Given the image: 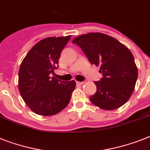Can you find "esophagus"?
I'll return each instance as SVG.
<instances>
[{
    "label": "esophagus",
    "instance_id": "obj_1",
    "mask_svg": "<svg viewBox=\"0 0 150 150\" xmlns=\"http://www.w3.org/2000/svg\"><path fill=\"white\" fill-rule=\"evenodd\" d=\"M84 83H85L84 81H76V84H77V85H82Z\"/></svg>",
    "mask_w": 150,
    "mask_h": 150
}]
</instances>
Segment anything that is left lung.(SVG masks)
I'll return each mask as SVG.
<instances>
[{
    "label": "left lung",
    "instance_id": "left-lung-1",
    "mask_svg": "<svg viewBox=\"0 0 150 150\" xmlns=\"http://www.w3.org/2000/svg\"><path fill=\"white\" fill-rule=\"evenodd\" d=\"M81 48L89 62L100 65V81H94L96 93L91 102L107 110L124 105L133 94L138 69L133 54L116 39L100 33H89L72 40Z\"/></svg>",
    "mask_w": 150,
    "mask_h": 150
}]
</instances>
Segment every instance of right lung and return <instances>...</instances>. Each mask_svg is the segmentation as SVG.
Masks as SVG:
<instances>
[{
	"label": "right lung",
	"mask_w": 150,
	"mask_h": 150,
	"mask_svg": "<svg viewBox=\"0 0 150 150\" xmlns=\"http://www.w3.org/2000/svg\"><path fill=\"white\" fill-rule=\"evenodd\" d=\"M71 36L48 37L28 52L19 69V91L26 104L42 116L59 113L67 107L75 81H60L50 74L59 67L61 52Z\"/></svg>",
	"instance_id": "right-lung-1"
}]
</instances>
